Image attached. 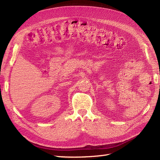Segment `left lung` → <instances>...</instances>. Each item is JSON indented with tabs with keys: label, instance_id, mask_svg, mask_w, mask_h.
Returning <instances> with one entry per match:
<instances>
[{
	"label": "left lung",
	"instance_id": "8db88e82",
	"mask_svg": "<svg viewBox=\"0 0 160 160\" xmlns=\"http://www.w3.org/2000/svg\"><path fill=\"white\" fill-rule=\"evenodd\" d=\"M159 88H160V87H159Z\"/></svg>",
	"mask_w": 160,
	"mask_h": 160
}]
</instances>
